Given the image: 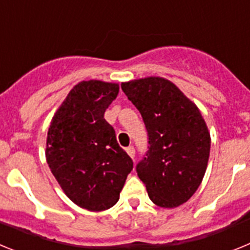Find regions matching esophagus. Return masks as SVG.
Here are the masks:
<instances>
[{"instance_id": "34e87169", "label": "esophagus", "mask_w": 250, "mask_h": 250, "mask_svg": "<svg viewBox=\"0 0 250 250\" xmlns=\"http://www.w3.org/2000/svg\"><path fill=\"white\" fill-rule=\"evenodd\" d=\"M126 152H127V154H129V156L131 159L135 158V149H134V146L126 147Z\"/></svg>"}]
</instances>
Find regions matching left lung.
Wrapping results in <instances>:
<instances>
[{
  "mask_svg": "<svg viewBox=\"0 0 250 250\" xmlns=\"http://www.w3.org/2000/svg\"><path fill=\"white\" fill-rule=\"evenodd\" d=\"M140 111L149 138L136 165L147 195L161 208H176L199 188L210 152V134L195 104L171 81L145 77L121 83Z\"/></svg>",
  "mask_w": 250,
  "mask_h": 250,
  "instance_id": "1",
  "label": "left lung"
}]
</instances>
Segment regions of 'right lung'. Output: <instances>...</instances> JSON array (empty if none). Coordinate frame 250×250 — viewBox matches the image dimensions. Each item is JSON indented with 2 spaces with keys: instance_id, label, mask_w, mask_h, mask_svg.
Instances as JSON below:
<instances>
[{
  "instance_id": "1",
  "label": "right lung",
  "mask_w": 250,
  "mask_h": 250,
  "mask_svg": "<svg viewBox=\"0 0 250 250\" xmlns=\"http://www.w3.org/2000/svg\"><path fill=\"white\" fill-rule=\"evenodd\" d=\"M118 83L81 81L68 92L48 127L46 160L70 200L90 211L118 203L134 163L104 119Z\"/></svg>"
}]
</instances>
